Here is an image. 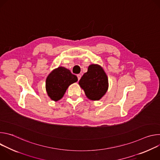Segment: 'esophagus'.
I'll return each instance as SVG.
<instances>
[{
	"mask_svg": "<svg viewBox=\"0 0 160 160\" xmlns=\"http://www.w3.org/2000/svg\"><path fill=\"white\" fill-rule=\"evenodd\" d=\"M81 77H82V75H81L80 74H78V75H77V77H78V80H80Z\"/></svg>",
	"mask_w": 160,
	"mask_h": 160,
	"instance_id": "34e87169",
	"label": "esophagus"
}]
</instances>
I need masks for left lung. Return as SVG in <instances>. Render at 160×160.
Returning a JSON list of instances; mask_svg holds the SVG:
<instances>
[{
	"mask_svg": "<svg viewBox=\"0 0 160 160\" xmlns=\"http://www.w3.org/2000/svg\"><path fill=\"white\" fill-rule=\"evenodd\" d=\"M79 85L84 90L87 97L91 99L99 100L107 92L108 80L102 68L98 64L88 66L79 81Z\"/></svg>",
	"mask_w": 160,
	"mask_h": 160,
	"instance_id": "obj_1",
	"label": "left lung"
}]
</instances>
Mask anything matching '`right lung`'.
Instances as JSON below:
<instances>
[{
    "instance_id": "right-lung-1",
    "label": "right lung",
    "mask_w": 160,
    "mask_h": 160,
    "mask_svg": "<svg viewBox=\"0 0 160 160\" xmlns=\"http://www.w3.org/2000/svg\"><path fill=\"white\" fill-rule=\"evenodd\" d=\"M78 78L64 67L53 70L46 79V90L53 101L61 99L70 85L77 82Z\"/></svg>"
}]
</instances>
